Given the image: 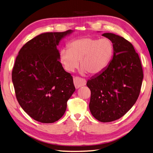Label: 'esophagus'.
<instances>
[{
	"label": "esophagus",
	"instance_id": "34e87169",
	"mask_svg": "<svg viewBox=\"0 0 153 153\" xmlns=\"http://www.w3.org/2000/svg\"><path fill=\"white\" fill-rule=\"evenodd\" d=\"M73 82L76 89H78L79 87L85 85L86 84V80L84 79V78H82L78 76L74 77Z\"/></svg>",
	"mask_w": 153,
	"mask_h": 153
}]
</instances>
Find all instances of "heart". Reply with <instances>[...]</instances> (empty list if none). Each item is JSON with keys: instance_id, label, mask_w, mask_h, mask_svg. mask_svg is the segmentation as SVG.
I'll use <instances>...</instances> for the list:
<instances>
[{"instance_id": "1", "label": "heart", "mask_w": 153, "mask_h": 153, "mask_svg": "<svg viewBox=\"0 0 153 153\" xmlns=\"http://www.w3.org/2000/svg\"><path fill=\"white\" fill-rule=\"evenodd\" d=\"M68 48L60 52V61L66 71L72 72L79 66L81 72L94 75L108 66L114 53V44L108 38L84 37L71 41Z\"/></svg>"}]
</instances>
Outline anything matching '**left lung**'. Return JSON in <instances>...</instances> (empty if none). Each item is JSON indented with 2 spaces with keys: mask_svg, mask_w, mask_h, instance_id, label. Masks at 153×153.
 <instances>
[{
  "mask_svg": "<svg viewBox=\"0 0 153 153\" xmlns=\"http://www.w3.org/2000/svg\"><path fill=\"white\" fill-rule=\"evenodd\" d=\"M102 36L114 44V57L104 70L87 82L89 109L94 117L108 123L119 119L135 103L143 77L141 61L131 43L112 33Z\"/></svg>",
  "mask_w": 153,
  "mask_h": 153,
  "instance_id": "8db88e82",
  "label": "left lung"
}]
</instances>
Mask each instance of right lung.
<instances>
[{"instance_id":"add662e5","label":"right lung","mask_w":153,"mask_h":153,"mask_svg":"<svg viewBox=\"0 0 153 153\" xmlns=\"http://www.w3.org/2000/svg\"><path fill=\"white\" fill-rule=\"evenodd\" d=\"M73 31L45 32L26 43L18 52L12 71L16 99L30 117L52 123L65 113L75 91L73 77L64 70L57 48Z\"/></svg>"}]
</instances>
